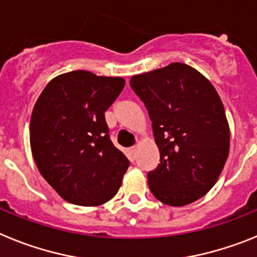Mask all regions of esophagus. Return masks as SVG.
Masks as SVG:
<instances>
[{"mask_svg": "<svg viewBox=\"0 0 257 257\" xmlns=\"http://www.w3.org/2000/svg\"><path fill=\"white\" fill-rule=\"evenodd\" d=\"M128 152H130V156L133 160H135L136 158V147H131L130 149H128Z\"/></svg>", "mask_w": 257, "mask_h": 257, "instance_id": "1", "label": "esophagus"}]
</instances>
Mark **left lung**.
<instances>
[{
	"instance_id": "1",
	"label": "left lung",
	"mask_w": 257,
	"mask_h": 257,
	"mask_svg": "<svg viewBox=\"0 0 257 257\" xmlns=\"http://www.w3.org/2000/svg\"><path fill=\"white\" fill-rule=\"evenodd\" d=\"M130 86L152 121L160 163L149 189L169 206H185L215 185L229 154V124L219 94L183 63L131 77Z\"/></svg>"
}]
</instances>
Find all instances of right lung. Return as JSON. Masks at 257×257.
<instances>
[{
    "label": "right lung",
    "mask_w": 257,
    "mask_h": 257,
    "mask_svg": "<svg viewBox=\"0 0 257 257\" xmlns=\"http://www.w3.org/2000/svg\"><path fill=\"white\" fill-rule=\"evenodd\" d=\"M124 79L73 70L51 79L31 117V148L45 180L78 206L103 205L117 194L130 166L109 138L106 109Z\"/></svg>",
    "instance_id": "add662e5"
}]
</instances>
